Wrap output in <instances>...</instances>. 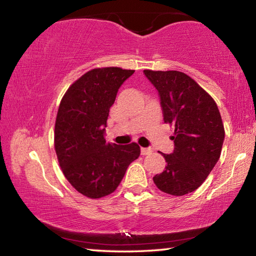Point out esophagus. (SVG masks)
<instances>
[{"label": "esophagus", "mask_w": 256, "mask_h": 256, "mask_svg": "<svg viewBox=\"0 0 256 256\" xmlns=\"http://www.w3.org/2000/svg\"><path fill=\"white\" fill-rule=\"evenodd\" d=\"M151 152H152V149H151V148H141V154L144 156L150 154Z\"/></svg>", "instance_id": "obj_1"}]
</instances>
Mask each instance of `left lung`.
Instances as JSON below:
<instances>
[{
    "label": "left lung",
    "instance_id": "1",
    "mask_svg": "<svg viewBox=\"0 0 256 256\" xmlns=\"http://www.w3.org/2000/svg\"><path fill=\"white\" fill-rule=\"evenodd\" d=\"M144 73L157 89L164 123L175 126L174 151L162 154L167 166L154 182L164 193L185 196L200 188L220 158L224 140L222 116L210 94L185 73Z\"/></svg>",
    "mask_w": 256,
    "mask_h": 256
}]
</instances>
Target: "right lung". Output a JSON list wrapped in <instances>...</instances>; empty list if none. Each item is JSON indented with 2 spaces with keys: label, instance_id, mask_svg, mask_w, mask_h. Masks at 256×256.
Instances as JSON below:
<instances>
[{
  "label": "right lung",
  "instance_id": "1",
  "mask_svg": "<svg viewBox=\"0 0 256 256\" xmlns=\"http://www.w3.org/2000/svg\"><path fill=\"white\" fill-rule=\"evenodd\" d=\"M134 73L120 68H94L62 98L55 122L54 146L60 166L78 192L99 198L114 192L128 164L140 156L136 144L106 141V122L120 86Z\"/></svg>",
  "mask_w": 256,
  "mask_h": 256
}]
</instances>
